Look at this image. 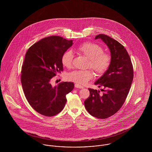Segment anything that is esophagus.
<instances>
[{
	"mask_svg": "<svg viewBox=\"0 0 152 152\" xmlns=\"http://www.w3.org/2000/svg\"><path fill=\"white\" fill-rule=\"evenodd\" d=\"M75 88H80V89H82V88H84V87L78 84H75Z\"/></svg>",
	"mask_w": 152,
	"mask_h": 152,
	"instance_id": "obj_1",
	"label": "esophagus"
}]
</instances>
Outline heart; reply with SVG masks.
I'll list each match as a JSON object with an SVG mask.
<instances>
[{
	"instance_id": "heart-1",
	"label": "heart",
	"mask_w": 152,
	"mask_h": 152,
	"mask_svg": "<svg viewBox=\"0 0 152 152\" xmlns=\"http://www.w3.org/2000/svg\"><path fill=\"white\" fill-rule=\"evenodd\" d=\"M78 50L89 59L88 66L91 67L98 75L104 74L109 68L112 57L104 52V48L99 44L86 42L78 47ZM74 54L70 50L66 51L61 57V63L66 68H71L72 64ZM94 73L91 69L74 70L67 74L66 78L68 81L78 84H85L91 80Z\"/></svg>"
}]
</instances>
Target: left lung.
I'll return each instance as SVG.
<instances>
[{"instance_id":"obj_1","label":"left lung","mask_w":152,"mask_h":152,"mask_svg":"<svg viewBox=\"0 0 152 152\" xmlns=\"http://www.w3.org/2000/svg\"><path fill=\"white\" fill-rule=\"evenodd\" d=\"M97 39H101L108 45L112 61L108 69L95 83L99 88L104 87V92L88 88L90 95L84 105L92 116L105 119L116 113L124 104L133 81V68L124 45L105 34H98Z\"/></svg>"}]
</instances>
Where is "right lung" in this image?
<instances>
[{
  "label": "right lung",
  "instance_id": "right-lung-1",
  "mask_svg": "<svg viewBox=\"0 0 152 152\" xmlns=\"http://www.w3.org/2000/svg\"><path fill=\"white\" fill-rule=\"evenodd\" d=\"M72 44L60 36H49L32 45L26 53L20 77L23 90L30 106L44 116L60 113L66 102V95L74 87L71 82L51 84V78L63 71L61 57Z\"/></svg>",
  "mask_w": 152,
  "mask_h": 152
}]
</instances>
